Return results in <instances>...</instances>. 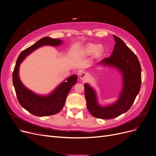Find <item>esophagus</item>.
Wrapping results in <instances>:
<instances>
[{
	"label": "esophagus",
	"instance_id": "obj_1",
	"mask_svg": "<svg viewBox=\"0 0 156 156\" xmlns=\"http://www.w3.org/2000/svg\"><path fill=\"white\" fill-rule=\"evenodd\" d=\"M89 78V74H88L87 73H82L80 74V78L81 80H86Z\"/></svg>",
	"mask_w": 156,
	"mask_h": 156
}]
</instances>
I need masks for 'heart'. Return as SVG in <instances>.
<instances>
[{"mask_svg":"<svg viewBox=\"0 0 156 156\" xmlns=\"http://www.w3.org/2000/svg\"><path fill=\"white\" fill-rule=\"evenodd\" d=\"M103 48L101 46L96 45L94 44H87L83 49V53L85 55H92L96 52H101Z\"/></svg>","mask_w":156,"mask_h":156,"instance_id":"b5f03b06","label":"heart"}]
</instances>
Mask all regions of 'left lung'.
Returning <instances> with one entry per match:
<instances>
[{
  "label": "left lung",
  "mask_w": 156,
  "mask_h": 156,
  "mask_svg": "<svg viewBox=\"0 0 156 156\" xmlns=\"http://www.w3.org/2000/svg\"><path fill=\"white\" fill-rule=\"evenodd\" d=\"M116 42L110 57L101 60L98 64L119 71L122 76V90L114 103L99 104L96 90L85 83V96L87 107L94 117L101 119L115 118L130 109L138 94L141 82V66L136 55L119 37L113 35Z\"/></svg>",
  "instance_id": "left-lung-1"
}]
</instances>
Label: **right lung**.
Wrapping results in <instances>:
<instances>
[{"instance_id": "add662e5", "label": "right lung", "mask_w": 156, "mask_h": 156, "mask_svg": "<svg viewBox=\"0 0 156 156\" xmlns=\"http://www.w3.org/2000/svg\"><path fill=\"white\" fill-rule=\"evenodd\" d=\"M59 39L44 37L36 43L23 50L18 57L14 71L12 73V83L14 85L18 102L23 108L30 113L38 117H44L55 115L62 109L66 98L72 87L75 85L78 76L76 74L66 78L58 85L50 93L38 94L27 88L20 78V66L23 60L29 55L43 46H58L63 43Z\"/></svg>"}]
</instances>
